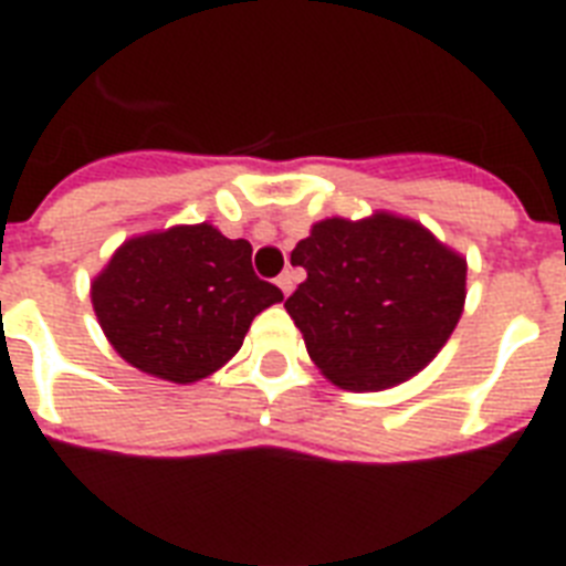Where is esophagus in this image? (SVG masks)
<instances>
[{
	"mask_svg": "<svg viewBox=\"0 0 566 566\" xmlns=\"http://www.w3.org/2000/svg\"><path fill=\"white\" fill-rule=\"evenodd\" d=\"M275 284H279V287H282L284 296H291V291H293V275L287 273V270H284V273L279 275V279H275Z\"/></svg>",
	"mask_w": 566,
	"mask_h": 566,
	"instance_id": "esophagus-1",
	"label": "esophagus"
}]
</instances>
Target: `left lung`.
I'll return each instance as SVG.
<instances>
[{
	"mask_svg": "<svg viewBox=\"0 0 566 566\" xmlns=\"http://www.w3.org/2000/svg\"><path fill=\"white\" fill-rule=\"evenodd\" d=\"M291 264L308 279L284 308L319 373L355 394L417 376L464 314L467 258L399 213L314 222Z\"/></svg>",
	"mask_w": 566,
	"mask_h": 566,
	"instance_id": "obj_1",
	"label": "left lung"
}]
</instances>
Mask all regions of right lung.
<instances>
[{
	"instance_id": "add662e5",
	"label": "right lung",
	"mask_w": 566,
	"mask_h": 566,
	"mask_svg": "<svg viewBox=\"0 0 566 566\" xmlns=\"http://www.w3.org/2000/svg\"><path fill=\"white\" fill-rule=\"evenodd\" d=\"M252 270L249 240L211 222L128 238L91 282V302L123 361L193 385L234 358L252 319L282 302Z\"/></svg>"
}]
</instances>
